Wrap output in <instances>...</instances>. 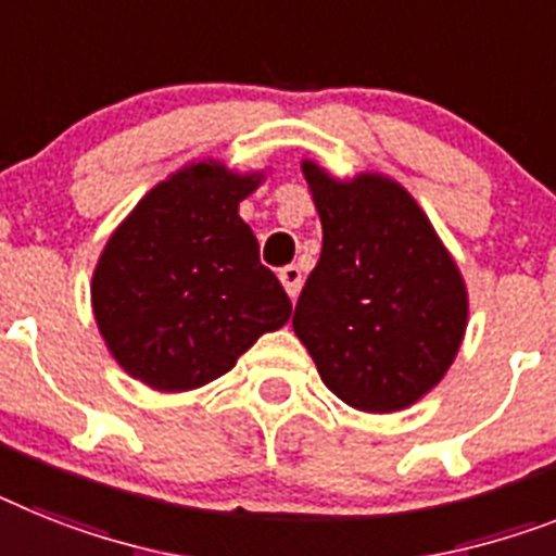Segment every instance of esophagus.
Listing matches in <instances>:
<instances>
[{"mask_svg": "<svg viewBox=\"0 0 556 556\" xmlns=\"http://www.w3.org/2000/svg\"><path fill=\"white\" fill-rule=\"evenodd\" d=\"M279 282H282V288L288 291V296H291V300H296V296H300V288H302L300 265H286V268L279 270Z\"/></svg>", "mask_w": 556, "mask_h": 556, "instance_id": "1", "label": "esophagus"}]
</instances>
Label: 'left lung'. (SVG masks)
<instances>
[{"label":"left lung","instance_id":"8db88e82","mask_svg":"<svg viewBox=\"0 0 556 556\" xmlns=\"http://www.w3.org/2000/svg\"><path fill=\"white\" fill-rule=\"evenodd\" d=\"M321 220V256L293 333L330 393L362 413H399L458 356L469 293L418 200L381 172L336 177L302 161Z\"/></svg>","mask_w":556,"mask_h":556}]
</instances>
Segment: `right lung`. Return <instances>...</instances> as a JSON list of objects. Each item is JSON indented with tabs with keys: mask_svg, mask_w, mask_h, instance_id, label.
<instances>
[{
	"mask_svg": "<svg viewBox=\"0 0 556 556\" xmlns=\"http://www.w3.org/2000/svg\"><path fill=\"white\" fill-rule=\"evenodd\" d=\"M263 180L265 169L191 161L110 235L92 270V316L132 379L157 393L198 390L291 319V300L240 217Z\"/></svg>",
	"mask_w": 556,
	"mask_h": 556,
	"instance_id": "add662e5",
	"label": "right lung"
}]
</instances>
